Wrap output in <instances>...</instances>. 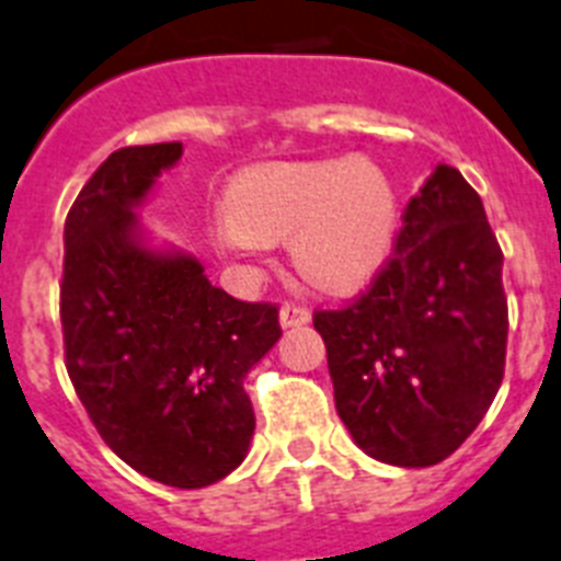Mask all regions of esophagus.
Segmentation results:
<instances>
[{"mask_svg":"<svg viewBox=\"0 0 561 561\" xmlns=\"http://www.w3.org/2000/svg\"><path fill=\"white\" fill-rule=\"evenodd\" d=\"M279 322H282V328L305 325V322H311V311H308L305 305L285 302V305H282V311H279Z\"/></svg>","mask_w":561,"mask_h":561,"instance_id":"obj_1","label":"esophagus"}]
</instances>
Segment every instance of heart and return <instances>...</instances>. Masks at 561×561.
<instances>
[{
  "mask_svg": "<svg viewBox=\"0 0 561 561\" xmlns=\"http://www.w3.org/2000/svg\"><path fill=\"white\" fill-rule=\"evenodd\" d=\"M394 230L398 198L389 178L348 158L279 163L241 178L216 221L218 244L250 259L294 236L296 271L328 294L357 288L383 265Z\"/></svg>",
  "mask_w": 561,
  "mask_h": 561,
  "instance_id": "b5f03b06",
  "label": "heart"
}]
</instances>
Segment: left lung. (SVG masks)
<instances>
[{"mask_svg": "<svg viewBox=\"0 0 561 561\" xmlns=\"http://www.w3.org/2000/svg\"><path fill=\"white\" fill-rule=\"evenodd\" d=\"M400 218L371 285L336 311H313V328L359 449L432 467L470 438L502 386L504 256L478 193L446 163Z\"/></svg>", "mask_w": 561, "mask_h": 561, "instance_id": "1", "label": "left lung"}]
</instances>
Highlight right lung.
<instances>
[{
	"mask_svg": "<svg viewBox=\"0 0 561 561\" xmlns=\"http://www.w3.org/2000/svg\"><path fill=\"white\" fill-rule=\"evenodd\" d=\"M184 147H123L66 218L59 320L77 398L108 449L167 486H207L244 461V377L282 336L279 308L209 285L184 253L140 244L138 207Z\"/></svg>",
	"mask_w": 561,
	"mask_h": 561,
	"instance_id": "right-lung-1",
	"label": "right lung"
}]
</instances>
